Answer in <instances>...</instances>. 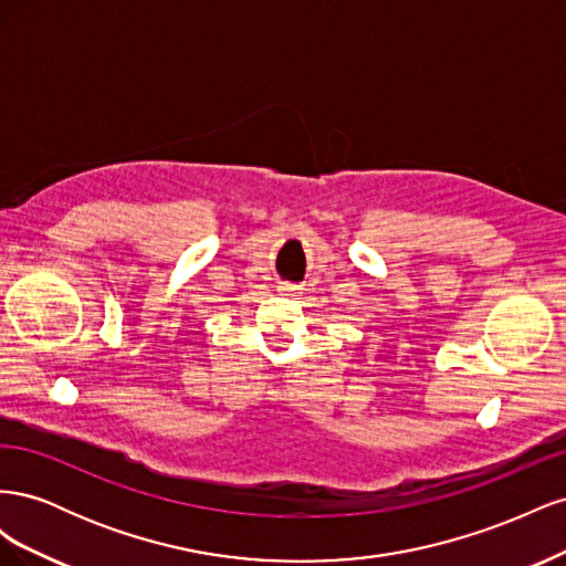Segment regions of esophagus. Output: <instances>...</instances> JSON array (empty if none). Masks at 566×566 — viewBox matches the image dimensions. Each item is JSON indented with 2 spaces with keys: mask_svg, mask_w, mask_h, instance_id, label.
<instances>
[{
  "mask_svg": "<svg viewBox=\"0 0 566 566\" xmlns=\"http://www.w3.org/2000/svg\"><path fill=\"white\" fill-rule=\"evenodd\" d=\"M281 293H283V295H295L297 287H293V285H281Z\"/></svg>",
  "mask_w": 566,
  "mask_h": 566,
  "instance_id": "obj_1",
  "label": "esophagus"
}]
</instances>
